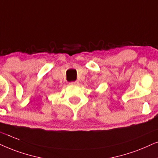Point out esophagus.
Returning <instances> with one entry per match:
<instances>
[{"instance_id": "34e87169", "label": "esophagus", "mask_w": 158, "mask_h": 158, "mask_svg": "<svg viewBox=\"0 0 158 158\" xmlns=\"http://www.w3.org/2000/svg\"><path fill=\"white\" fill-rule=\"evenodd\" d=\"M78 81H71V82L70 83V85H78Z\"/></svg>"}]
</instances>
